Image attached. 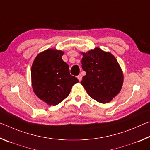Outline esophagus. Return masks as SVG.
Instances as JSON below:
<instances>
[{"mask_svg": "<svg viewBox=\"0 0 150 150\" xmlns=\"http://www.w3.org/2000/svg\"><path fill=\"white\" fill-rule=\"evenodd\" d=\"M77 79H79V81H81V80H82V76H81V75H79L77 76Z\"/></svg>", "mask_w": 150, "mask_h": 150, "instance_id": "34e87169", "label": "esophagus"}]
</instances>
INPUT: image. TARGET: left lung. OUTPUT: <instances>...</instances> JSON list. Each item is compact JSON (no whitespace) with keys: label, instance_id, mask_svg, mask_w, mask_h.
Instances as JSON below:
<instances>
[{"label":"left lung","instance_id":"8db88e82","mask_svg":"<svg viewBox=\"0 0 150 150\" xmlns=\"http://www.w3.org/2000/svg\"><path fill=\"white\" fill-rule=\"evenodd\" d=\"M83 69L86 72L81 85L91 98L100 103L110 102L120 93L123 73L116 58L98 47L82 53Z\"/></svg>","mask_w":150,"mask_h":150}]
</instances>
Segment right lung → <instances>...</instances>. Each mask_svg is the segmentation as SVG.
<instances>
[{
  "label": "right lung",
  "instance_id": "obj_1",
  "mask_svg": "<svg viewBox=\"0 0 150 150\" xmlns=\"http://www.w3.org/2000/svg\"><path fill=\"white\" fill-rule=\"evenodd\" d=\"M63 52L47 49L37 55L31 69L32 85L40 99L55 106L69 95L77 78L69 73V65L62 60Z\"/></svg>",
  "mask_w": 150,
  "mask_h": 150
}]
</instances>
